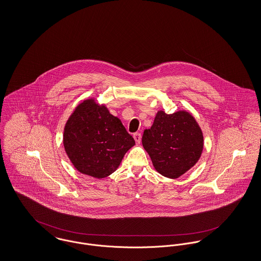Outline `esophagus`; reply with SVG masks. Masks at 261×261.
<instances>
[{
	"label": "esophagus",
	"mask_w": 261,
	"mask_h": 261,
	"mask_svg": "<svg viewBox=\"0 0 261 261\" xmlns=\"http://www.w3.org/2000/svg\"><path fill=\"white\" fill-rule=\"evenodd\" d=\"M133 137H134V140L136 142V144H140L141 142V134L140 133H135L134 135H133Z\"/></svg>",
	"instance_id": "34e87169"
}]
</instances>
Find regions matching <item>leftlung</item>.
I'll use <instances>...</instances> for the list:
<instances>
[{"label": "left lung", "instance_id": "1", "mask_svg": "<svg viewBox=\"0 0 261 261\" xmlns=\"http://www.w3.org/2000/svg\"><path fill=\"white\" fill-rule=\"evenodd\" d=\"M142 144L155 170L177 179L201 158L203 135L199 123L187 110L167 114L159 110L150 129H145Z\"/></svg>", "mask_w": 261, "mask_h": 261}]
</instances>
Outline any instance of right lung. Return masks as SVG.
I'll use <instances>...</instances> for the list:
<instances>
[{"instance_id":"obj_1","label":"right lung","mask_w":261,"mask_h":261,"mask_svg":"<svg viewBox=\"0 0 261 261\" xmlns=\"http://www.w3.org/2000/svg\"><path fill=\"white\" fill-rule=\"evenodd\" d=\"M64 151L83 175L102 179L115 172L135 145L118 117L95 98L81 101L63 129Z\"/></svg>"}]
</instances>
